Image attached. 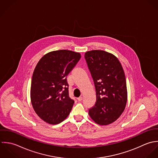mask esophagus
Returning a JSON list of instances; mask_svg holds the SVG:
<instances>
[{
    "label": "esophagus",
    "mask_w": 158,
    "mask_h": 158,
    "mask_svg": "<svg viewBox=\"0 0 158 158\" xmlns=\"http://www.w3.org/2000/svg\"><path fill=\"white\" fill-rule=\"evenodd\" d=\"M77 99L78 101H81L82 100V96H79V98H77Z\"/></svg>",
    "instance_id": "esophagus-1"
}]
</instances>
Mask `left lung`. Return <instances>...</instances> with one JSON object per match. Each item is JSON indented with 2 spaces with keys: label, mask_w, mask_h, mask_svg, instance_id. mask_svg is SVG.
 <instances>
[{
  "label": "left lung",
  "mask_w": 158,
  "mask_h": 158,
  "mask_svg": "<svg viewBox=\"0 0 158 158\" xmlns=\"http://www.w3.org/2000/svg\"><path fill=\"white\" fill-rule=\"evenodd\" d=\"M85 59L92 76L96 100L89 114L96 123L108 125L123 112L127 102L126 77L118 59L101 50L86 52Z\"/></svg>",
  "instance_id": "obj_1"
}]
</instances>
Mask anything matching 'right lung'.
Wrapping results in <instances>:
<instances>
[{"instance_id": "add662e5", "label": "right lung", "mask_w": 158, "mask_h": 158, "mask_svg": "<svg viewBox=\"0 0 158 158\" xmlns=\"http://www.w3.org/2000/svg\"><path fill=\"white\" fill-rule=\"evenodd\" d=\"M81 57L79 52L63 49L48 52L37 63L31 99L35 112L44 122L57 125L69 115L74 101L69 96L66 77Z\"/></svg>"}]
</instances>
